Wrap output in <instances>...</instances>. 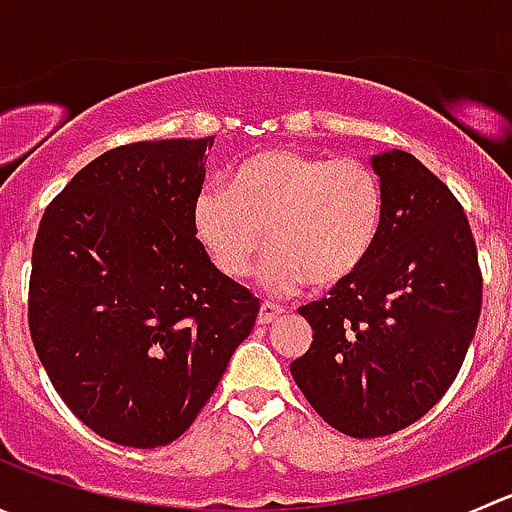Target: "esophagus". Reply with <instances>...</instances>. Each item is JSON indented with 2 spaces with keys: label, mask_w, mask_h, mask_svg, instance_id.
Masks as SVG:
<instances>
[{
  "label": "esophagus",
  "mask_w": 512,
  "mask_h": 512,
  "mask_svg": "<svg viewBox=\"0 0 512 512\" xmlns=\"http://www.w3.org/2000/svg\"><path fill=\"white\" fill-rule=\"evenodd\" d=\"M285 312V309L280 307V304H272V302H262L260 304V312H257V324H270L275 322L280 314Z\"/></svg>",
  "instance_id": "esophagus-1"
}]
</instances>
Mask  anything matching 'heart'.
I'll return each instance as SVG.
<instances>
[{"mask_svg":"<svg viewBox=\"0 0 512 512\" xmlns=\"http://www.w3.org/2000/svg\"><path fill=\"white\" fill-rule=\"evenodd\" d=\"M384 225V185L359 158L272 148L193 203V230L225 277L240 280L267 242L257 280L270 292L334 287L364 267Z\"/></svg>","mask_w":512,"mask_h":512,"instance_id":"heart-1","label":"heart"}]
</instances>
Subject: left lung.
<instances>
[{"mask_svg": "<svg viewBox=\"0 0 512 512\" xmlns=\"http://www.w3.org/2000/svg\"><path fill=\"white\" fill-rule=\"evenodd\" d=\"M384 225L369 260L299 309L312 347L289 371L324 421L354 438L418 421L456 379L483 280L461 203L411 153L381 151Z\"/></svg>", "mask_w": 512, "mask_h": 512, "instance_id": "left-lung-1", "label": "left lung"}]
</instances>
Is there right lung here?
<instances>
[{
    "label": "right lung",
    "mask_w": 512,
    "mask_h": 512,
    "mask_svg": "<svg viewBox=\"0 0 512 512\" xmlns=\"http://www.w3.org/2000/svg\"><path fill=\"white\" fill-rule=\"evenodd\" d=\"M208 138L113 148L41 218L29 329L64 404L106 441L183 436L252 332L260 302L193 230Z\"/></svg>",
    "instance_id": "add662e5"
}]
</instances>
